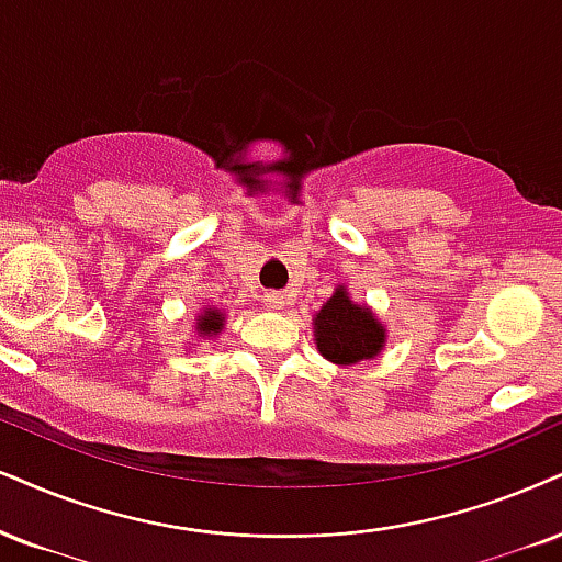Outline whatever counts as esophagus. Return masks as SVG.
<instances>
[{
	"label": "esophagus",
	"instance_id": "obj_1",
	"mask_svg": "<svg viewBox=\"0 0 562 562\" xmlns=\"http://www.w3.org/2000/svg\"><path fill=\"white\" fill-rule=\"evenodd\" d=\"M262 304H266L268 310H283L286 307V296L279 292H268L266 296H262Z\"/></svg>",
	"mask_w": 562,
	"mask_h": 562
}]
</instances>
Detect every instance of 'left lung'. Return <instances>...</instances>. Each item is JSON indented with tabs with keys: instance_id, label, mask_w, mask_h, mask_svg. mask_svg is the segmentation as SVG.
Masks as SVG:
<instances>
[{
	"instance_id": "left-lung-1",
	"label": "left lung",
	"mask_w": 562,
	"mask_h": 562,
	"mask_svg": "<svg viewBox=\"0 0 562 562\" xmlns=\"http://www.w3.org/2000/svg\"><path fill=\"white\" fill-rule=\"evenodd\" d=\"M317 351L328 362L349 367L378 359L385 349V325L362 302L351 300L349 289L338 283L334 296L313 317Z\"/></svg>"
}]
</instances>
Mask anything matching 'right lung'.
Wrapping results in <instances>:
<instances>
[{
    "mask_svg": "<svg viewBox=\"0 0 562 562\" xmlns=\"http://www.w3.org/2000/svg\"><path fill=\"white\" fill-rule=\"evenodd\" d=\"M224 323H226L224 310H218L216 304H203V310H198L192 330H195V336L203 338V341H211V338H216L221 330H224Z\"/></svg>",
    "mask_w": 562,
    "mask_h": 562,
    "instance_id": "1",
    "label": "right lung"
}]
</instances>
